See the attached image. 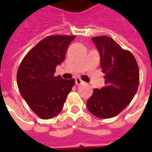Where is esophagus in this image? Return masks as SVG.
Wrapping results in <instances>:
<instances>
[{
    "label": "esophagus",
    "instance_id": "1",
    "mask_svg": "<svg viewBox=\"0 0 152 152\" xmlns=\"http://www.w3.org/2000/svg\"><path fill=\"white\" fill-rule=\"evenodd\" d=\"M84 81H83L82 80L80 79V78H79V77H77V78H76V86H80V85H83L84 84Z\"/></svg>",
    "mask_w": 152,
    "mask_h": 152
}]
</instances>
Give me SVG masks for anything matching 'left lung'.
<instances>
[{
	"instance_id": "1",
	"label": "left lung",
	"mask_w": 152,
	"mask_h": 152,
	"mask_svg": "<svg viewBox=\"0 0 152 152\" xmlns=\"http://www.w3.org/2000/svg\"><path fill=\"white\" fill-rule=\"evenodd\" d=\"M100 54L105 85L94 89L87 101L91 114L102 119L114 117L127 107L137 92L139 69L134 56L112 38L101 36L92 38Z\"/></svg>"
}]
</instances>
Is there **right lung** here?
<instances>
[{
  "mask_svg": "<svg viewBox=\"0 0 152 152\" xmlns=\"http://www.w3.org/2000/svg\"><path fill=\"white\" fill-rule=\"evenodd\" d=\"M75 36H50L40 40L22 60L17 84L22 97L40 118L58 114L75 85V79L54 76L56 66L65 59L67 47Z\"/></svg>",
  "mask_w": 152,
  "mask_h": 152,
  "instance_id": "right-lung-1",
  "label": "right lung"
}]
</instances>
